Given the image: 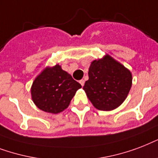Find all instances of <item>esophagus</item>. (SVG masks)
Instances as JSON below:
<instances>
[{
	"label": "esophagus",
	"instance_id": "obj_1",
	"mask_svg": "<svg viewBox=\"0 0 158 158\" xmlns=\"http://www.w3.org/2000/svg\"><path fill=\"white\" fill-rule=\"evenodd\" d=\"M80 84L81 85V86H83L84 85V84H85V81L84 80H81L80 81Z\"/></svg>",
	"mask_w": 158,
	"mask_h": 158
}]
</instances>
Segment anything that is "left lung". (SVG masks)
Listing matches in <instances>:
<instances>
[{
  "label": "left lung",
  "instance_id": "8db88e82",
  "mask_svg": "<svg viewBox=\"0 0 158 158\" xmlns=\"http://www.w3.org/2000/svg\"><path fill=\"white\" fill-rule=\"evenodd\" d=\"M88 75L83 90L100 110H113L118 107L131 89L130 71L108 54L91 62Z\"/></svg>",
  "mask_w": 158,
  "mask_h": 158
}]
</instances>
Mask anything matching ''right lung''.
I'll return each mask as SVG.
<instances>
[{
  "label": "right lung",
  "mask_w": 158,
  "mask_h": 158,
  "mask_svg": "<svg viewBox=\"0 0 158 158\" xmlns=\"http://www.w3.org/2000/svg\"><path fill=\"white\" fill-rule=\"evenodd\" d=\"M81 87L58 64L47 67L35 78L31 86V96L41 110L58 114L68 108L78 89Z\"/></svg>",
  "instance_id": "obj_1"
}]
</instances>
